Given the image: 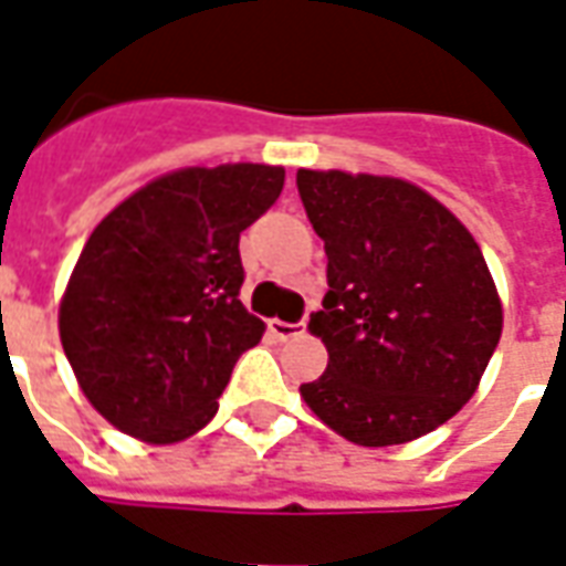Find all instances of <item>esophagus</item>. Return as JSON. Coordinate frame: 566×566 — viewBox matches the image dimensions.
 Masks as SVG:
<instances>
[{"mask_svg": "<svg viewBox=\"0 0 566 566\" xmlns=\"http://www.w3.org/2000/svg\"><path fill=\"white\" fill-rule=\"evenodd\" d=\"M268 332L274 334V337H277V340H292V337H298V334H304L307 332V325L304 323H283V319H271V323H268Z\"/></svg>", "mask_w": 566, "mask_h": 566, "instance_id": "34e87169", "label": "esophagus"}]
</instances>
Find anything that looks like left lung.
I'll return each mask as SVG.
<instances>
[{"label":"left lung","instance_id":"left-lung-1","mask_svg":"<svg viewBox=\"0 0 566 566\" xmlns=\"http://www.w3.org/2000/svg\"><path fill=\"white\" fill-rule=\"evenodd\" d=\"M328 292L311 316L328 368L301 398L358 447H398L473 398L501 340L503 304L480 243L410 180L298 168Z\"/></svg>","mask_w":566,"mask_h":566}]
</instances>
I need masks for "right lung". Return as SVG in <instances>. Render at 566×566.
Instances as JSON below:
<instances>
[{
    "instance_id": "add662e5",
    "label": "right lung",
    "mask_w": 566,
    "mask_h": 566,
    "mask_svg": "<svg viewBox=\"0 0 566 566\" xmlns=\"http://www.w3.org/2000/svg\"><path fill=\"white\" fill-rule=\"evenodd\" d=\"M283 180V165L177 168L93 229L60 301V340L117 431L168 447L213 419L234 361L265 334L238 298V241Z\"/></svg>"
}]
</instances>
